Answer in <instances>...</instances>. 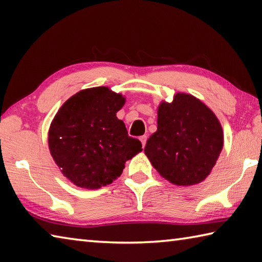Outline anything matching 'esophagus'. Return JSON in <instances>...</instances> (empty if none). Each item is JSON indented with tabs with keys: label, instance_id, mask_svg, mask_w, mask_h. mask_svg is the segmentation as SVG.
Listing matches in <instances>:
<instances>
[{
	"label": "esophagus",
	"instance_id": "esophagus-1",
	"mask_svg": "<svg viewBox=\"0 0 262 262\" xmlns=\"http://www.w3.org/2000/svg\"><path fill=\"white\" fill-rule=\"evenodd\" d=\"M140 141H141V143H142V147H145V143H147V135H142L141 137H140Z\"/></svg>",
	"mask_w": 262,
	"mask_h": 262
}]
</instances>
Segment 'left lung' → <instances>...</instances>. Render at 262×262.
<instances>
[{
    "label": "left lung",
    "instance_id": "8db88e82",
    "mask_svg": "<svg viewBox=\"0 0 262 262\" xmlns=\"http://www.w3.org/2000/svg\"><path fill=\"white\" fill-rule=\"evenodd\" d=\"M223 148V130L216 115L195 97L177 94L158 107L157 132L144 154L170 183L190 186L210 173Z\"/></svg>",
    "mask_w": 262,
    "mask_h": 262
}]
</instances>
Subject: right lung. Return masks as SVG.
Instances as JSON below:
<instances>
[{
	"label": "right lung",
	"instance_id": "1",
	"mask_svg": "<svg viewBox=\"0 0 262 262\" xmlns=\"http://www.w3.org/2000/svg\"><path fill=\"white\" fill-rule=\"evenodd\" d=\"M125 104L107 88L82 90L61 106L53 120L48 145L62 173L83 188L112 184L125 163L142 151L141 142L128 135L117 112Z\"/></svg>",
	"mask_w": 262,
	"mask_h": 262
}]
</instances>
